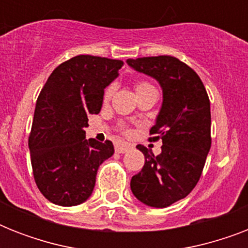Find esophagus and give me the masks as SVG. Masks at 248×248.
Listing matches in <instances>:
<instances>
[{"mask_svg":"<svg viewBox=\"0 0 248 248\" xmlns=\"http://www.w3.org/2000/svg\"><path fill=\"white\" fill-rule=\"evenodd\" d=\"M116 152L117 153H126L132 148V145L130 143H126V141H118L116 143Z\"/></svg>","mask_w":248,"mask_h":248,"instance_id":"esophagus-1","label":"esophagus"}]
</instances>
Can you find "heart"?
<instances>
[{
    "label": "heart",
    "mask_w": 248,
    "mask_h": 248,
    "mask_svg": "<svg viewBox=\"0 0 248 248\" xmlns=\"http://www.w3.org/2000/svg\"><path fill=\"white\" fill-rule=\"evenodd\" d=\"M152 89H155V87H153L151 83L143 82V81H141V82H138L135 86L136 93H139V91H145V90H152ZM112 93H113V87H109V89L105 91L104 100L108 101L109 99H110V96H112Z\"/></svg>",
    "instance_id": "1"
}]
</instances>
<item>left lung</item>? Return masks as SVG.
I'll return each mask as SVG.
<instances>
[{"label":"left lung","instance_id":"left-lung-1","mask_svg":"<svg viewBox=\"0 0 248 248\" xmlns=\"http://www.w3.org/2000/svg\"><path fill=\"white\" fill-rule=\"evenodd\" d=\"M128 67L155 78L162 89V105L151 134L162 140L161 155L138 145L145 163L130 183L141 203L169 207L192 192L211 148V112L203 83L196 72L173 56L126 60Z\"/></svg>","mask_w":248,"mask_h":248}]
</instances>
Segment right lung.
<instances>
[{
    "label": "right lung",
    "instance_id": "add662e5",
    "mask_svg": "<svg viewBox=\"0 0 248 248\" xmlns=\"http://www.w3.org/2000/svg\"><path fill=\"white\" fill-rule=\"evenodd\" d=\"M122 65V60L75 56L55 68L41 90L28 145L37 186L52 203L69 207L89 200L99 166L114 153L109 140L86 139L85 128Z\"/></svg>",
    "mask_w": 248,
    "mask_h": 248
}]
</instances>
